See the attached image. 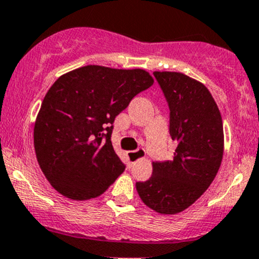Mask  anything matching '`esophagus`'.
Masks as SVG:
<instances>
[{
  "mask_svg": "<svg viewBox=\"0 0 259 259\" xmlns=\"http://www.w3.org/2000/svg\"><path fill=\"white\" fill-rule=\"evenodd\" d=\"M144 156H145V150L141 148L137 149L135 151H130L129 154H127V159H129L130 164H134V162H137L138 160L143 159Z\"/></svg>",
  "mask_w": 259,
  "mask_h": 259,
  "instance_id": "obj_1",
  "label": "esophagus"
}]
</instances>
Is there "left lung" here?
Instances as JSON below:
<instances>
[{
  "mask_svg": "<svg viewBox=\"0 0 259 259\" xmlns=\"http://www.w3.org/2000/svg\"><path fill=\"white\" fill-rule=\"evenodd\" d=\"M170 109L174 157L152 162L151 178L137 182L148 207L175 214L201 197L216 178L223 156L221 113L208 89L178 72H154Z\"/></svg>",
  "mask_w": 259,
  "mask_h": 259,
  "instance_id": "obj_1",
  "label": "left lung"
}]
</instances>
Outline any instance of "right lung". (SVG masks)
Here are the masks:
<instances>
[{
  "instance_id": "1",
  "label": "right lung",
  "mask_w": 259,
  "mask_h": 259,
  "mask_svg": "<svg viewBox=\"0 0 259 259\" xmlns=\"http://www.w3.org/2000/svg\"><path fill=\"white\" fill-rule=\"evenodd\" d=\"M154 79L144 69L85 65L61 75L34 124L40 170L70 200L98 197L125 170L111 145L115 116Z\"/></svg>"
}]
</instances>
